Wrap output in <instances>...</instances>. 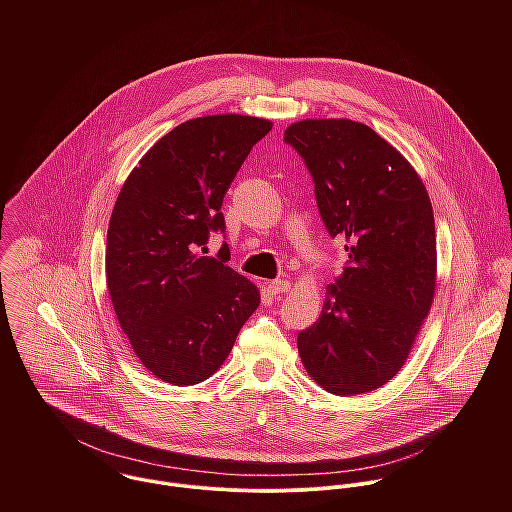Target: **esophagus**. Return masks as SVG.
Segmentation results:
<instances>
[{
    "instance_id": "34e87169",
    "label": "esophagus",
    "mask_w": 512,
    "mask_h": 512,
    "mask_svg": "<svg viewBox=\"0 0 512 512\" xmlns=\"http://www.w3.org/2000/svg\"><path fill=\"white\" fill-rule=\"evenodd\" d=\"M292 284L288 280H274V282H268V290L272 293H286L290 292Z\"/></svg>"
}]
</instances>
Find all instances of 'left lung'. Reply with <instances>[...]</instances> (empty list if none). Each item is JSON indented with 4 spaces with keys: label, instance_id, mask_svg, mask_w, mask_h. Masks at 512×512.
Segmentation results:
<instances>
[{
    "label": "left lung",
    "instance_id": "left-lung-1",
    "mask_svg": "<svg viewBox=\"0 0 512 512\" xmlns=\"http://www.w3.org/2000/svg\"><path fill=\"white\" fill-rule=\"evenodd\" d=\"M284 140L303 157L321 219L349 254L319 319L297 335L301 363L331 394L376 390L404 366L432 309L430 195L410 161L361 122L301 120Z\"/></svg>",
    "mask_w": 512,
    "mask_h": 512
}]
</instances>
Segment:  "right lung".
<instances>
[{
  "label": "right lung",
  "instance_id": "1",
  "mask_svg": "<svg viewBox=\"0 0 512 512\" xmlns=\"http://www.w3.org/2000/svg\"><path fill=\"white\" fill-rule=\"evenodd\" d=\"M272 122L242 114L193 118L157 140L116 199L106 284L122 331L149 372L173 386L207 380L260 305L258 288L205 256L224 230L222 199Z\"/></svg>",
  "mask_w": 512,
  "mask_h": 512
}]
</instances>
